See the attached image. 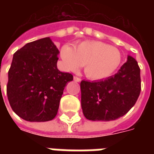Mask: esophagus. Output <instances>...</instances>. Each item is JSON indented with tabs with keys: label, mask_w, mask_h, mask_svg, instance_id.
Wrapping results in <instances>:
<instances>
[{
	"label": "esophagus",
	"mask_w": 154,
	"mask_h": 154,
	"mask_svg": "<svg viewBox=\"0 0 154 154\" xmlns=\"http://www.w3.org/2000/svg\"><path fill=\"white\" fill-rule=\"evenodd\" d=\"M73 80H74L76 82H80L81 81H82V79H81V78H79V77H75V76L73 77Z\"/></svg>",
	"instance_id": "obj_1"
}]
</instances>
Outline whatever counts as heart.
Wrapping results in <instances>:
<instances>
[{"instance_id":"b5f03b06","label":"heart","mask_w":154,"mask_h":154,"mask_svg":"<svg viewBox=\"0 0 154 154\" xmlns=\"http://www.w3.org/2000/svg\"><path fill=\"white\" fill-rule=\"evenodd\" d=\"M60 57L68 71L75 72L83 65L85 74L92 80L110 77L122 62L118 49L96 41L82 42L74 49L65 45L60 49Z\"/></svg>"}]
</instances>
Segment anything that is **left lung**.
Instances as JSON below:
<instances>
[{"label":"left lung","mask_w":154,"mask_h":154,"mask_svg":"<svg viewBox=\"0 0 154 154\" xmlns=\"http://www.w3.org/2000/svg\"><path fill=\"white\" fill-rule=\"evenodd\" d=\"M82 108L88 120L109 122L124 116L136 103L141 92L140 68L128 56L113 76L97 82L82 81Z\"/></svg>","instance_id":"8db88e82"}]
</instances>
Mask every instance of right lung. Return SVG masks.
I'll return each instance as SVG.
<instances>
[{"instance_id": "1", "label": "right lung", "mask_w": 154, "mask_h": 154, "mask_svg": "<svg viewBox=\"0 0 154 154\" xmlns=\"http://www.w3.org/2000/svg\"><path fill=\"white\" fill-rule=\"evenodd\" d=\"M59 50L49 37L29 42L13 54L7 96L13 112L32 122L51 121L73 77L57 67Z\"/></svg>"}]
</instances>
